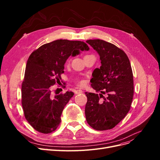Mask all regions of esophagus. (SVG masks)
<instances>
[{
    "label": "esophagus",
    "instance_id": "1",
    "mask_svg": "<svg viewBox=\"0 0 160 160\" xmlns=\"http://www.w3.org/2000/svg\"><path fill=\"white\" fill-rule=\"evenodd\" d=\"M83 93V91L81 90V89H77L75 91V94H80Z\"/></svg>",
    "mask_w": 160,
    "mask_h": 160
}]
</instances>
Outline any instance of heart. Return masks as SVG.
Segmentation results:
<instances>
[{"label":"heart","instance_id":"b5f03b06","mask_svg":"<svg viewBox=\"0 0 160 160\" xmlns=\"http://www.w3.org/2000/svg\"><path fill=\"white\" fill-rule=\"evenodd\" d=\"M77 84L80 85V86L83 85L85 84V81H83V80H79V81H77Z\"/></svg>","mask_w":160,"mask_h":160}]
</instances>
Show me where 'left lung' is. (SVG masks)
<instances>
[{"label": "left lung", "instance_id": "obj_1", "mask_svg": "<svg viewBox=\"0 0 160 160\" xmlns=\"http://www.w3.org/2000/svg\"><path fill=\"white\" fill-rule=\"evenodd\" d=\"M86 42L98 52L101 63L91 79L92 88L100 93H85L86 120L95 130L111 129L130 109L133 96L132 67L125 52L112 43L100 39Z\"/></svg>", "mask_w": 160, "mask_h": 160}]
</instances>
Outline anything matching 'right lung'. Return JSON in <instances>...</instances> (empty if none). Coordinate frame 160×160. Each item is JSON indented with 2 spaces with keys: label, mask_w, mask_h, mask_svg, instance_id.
<instances>
[{
  "label": "right lung",
  "mask_w": 160,
  "mask_h": 160,
  "mask_svg": "<svg viewBox=\"0 0 160 160\" xmlns=\"http://www.w3.org/2000/svg\"><path fill=\"white\" fill-rule=\"evenodd\" d=\"M89 49L83 41L60 39L41 46L28 57L21 101L26 119L37 132L50 133L59 126L62 110L74 93L67 91L53 96L51 86L60 81L64 65L71 55Z\"/></svg>",
  "instance_id": "obj_1"
}]
</instances>
